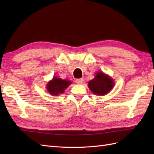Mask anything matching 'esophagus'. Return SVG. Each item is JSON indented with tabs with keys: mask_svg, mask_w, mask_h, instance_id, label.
I'll list each match as a JSON object with an SVG mask.
<instances>
[{
	"mask_svg": "<svg viewBox=\"0 0 154 154\" xmlns=\"http://www.w3.org/2000/svg\"><path fill=\"white\" fill-rule=\"evenodd\" d=\"M75 83L77 84H82L83 83V78H81V79H77L75 80Z\"/></svg>",
	"mask_w": 154,
	"mask_h": 154,
	"instance_id": "1",
	"label": "esophagus"
}]
</instances>
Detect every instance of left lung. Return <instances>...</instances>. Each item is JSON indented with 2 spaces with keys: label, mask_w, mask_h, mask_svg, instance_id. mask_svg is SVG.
Returning a JSON list of instances; mask_svg holds the SVG:
<instances>
[{
  "label": "left lung",
  "mask_w": 154,
  "mask_h": 154,
  "mask_svg": "<svg viewBox=\"0 0 154 154\" xmlns=\"http://www.w3.org/2000/svg\"><path fill=\"white\" fill-rule=\"evenodd\" d=\"M114 85L112 78L103 72H97L95 77L88 83L89 89L97 95H105L109 93Z\"/></svg>",
  "instance_id": "obj_1"
}]
</instances>
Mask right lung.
<instances>
[{"label": "right lung", "instance_id": "add662e5", "mask_svg": "<svg viewBox=\"0 0 154 154\" xmlns=\"http://www.w3.org/2000/svg\"><path fill=\"white\" fill-rule=\"evenodd\" d=\"M71 81L63 80L60 78L53 77V79L49 81L47 84V90L51 95H59L61 93H63L65 89L70 85Z\"/></svg>", "mask_w": 154, "mask_h": 154}]
</instances>
